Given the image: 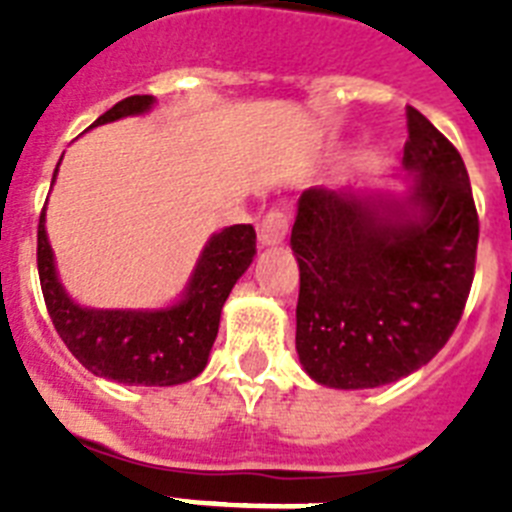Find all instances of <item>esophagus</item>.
Instances as JSON below:
<instances>
[{"mask_svg": "<svg viewBox=\"0 0 512 512\" xmlns=\"http://www.w3.org/2000/svg\"><path fill=\"white\" fill-rule=\"evenodd\" d=\"M287 233L289 215L287 212H281V209H271V212L263 217V223H260V241H263L265 247H273V244H281V241L287 239Z\"/></svg>", "mask_w": 512, "mask_h": 512, "instance_id": "34e87169", "label": "esophagus"}]
</instances>
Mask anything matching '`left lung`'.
Listing matches in <instances>:
<instances>
[{"label": "left lung", "mask_w": 512, "mask_h": 512, "mask_svg": "<svg viewBox=\"0 0 512 512\" xmlns=\"http://www.w3.org/2000/svg\"><path fill=\"white\" fill-rule=\"evenodd\" d=\"M406 199L308 188L297 201V356L358 390L420 369L457 329L476 273L478 212L460 151L406 108Z\"/></svg>", "instance_id": "left-lung-1"}]
</instances>
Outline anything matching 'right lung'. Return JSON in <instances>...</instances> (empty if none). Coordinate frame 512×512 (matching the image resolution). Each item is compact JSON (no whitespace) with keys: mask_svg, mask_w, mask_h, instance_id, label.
Returning <instances> with one entry per match:
<instances>
[{"mask_svg":"<svg viewBox=\"0 0 512 512\" xmlns=\"http://www.w3.org/2000/svg\"><path fill=\"white\" fill-rule=\"evenodd\" d=\"M151 106V95H132L108 108L92 127L116 122L122 116L146 114ZM255 241L252 225H231L215 233L201 252L185 297L172 308L95 311L76 305L60 287L42 209L36 231V265L44 305L60 340L92 374L124 385H180L193 380L207 366L220 327V311L233 284L252 263Z\"/></svg>","mask_w":512,"mask_h":512,"instance_id":"add662e5","label":"right lung"}]
</instances>
